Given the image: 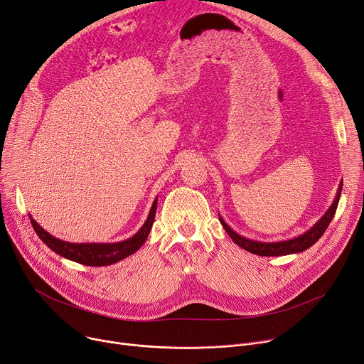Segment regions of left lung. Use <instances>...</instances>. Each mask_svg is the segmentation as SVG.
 Here are the masks:
<instances>
[{
    "label": "left lung",
    "mask_w": 364,
    "mask_h": 364,
    "mask_svg": "<svg viewBox=\"0 0 364 364\" xmlns=\"http://www.w3.org/2000/svg\"><path fill=\"white\" fill-rule=\"evenodd\" d=\"M341 190H343V181L340 184V188L336 191V198L333 200V203L329 206V209L326 210V213L321 218V220L314 224L309 231H306L304 234L296 237V238H289L285 241H274V243H263V241H255L250 238H246L243 235L237 234L232 228H230L227 225V223L220 216V221L224 227V230L227 231V234L232 238L234 243L237 246H240L241 249H245L253 255L257 256H284V255H293V253H300L304 252L306 249H309L310 246H313L316 241L323 235V232L326 231L328 225L331 224L332 218L336 212L338 208V202H340V196H341Z\"/></svg>",
    "instance_id": "left-lung-1"
}]
</instances>
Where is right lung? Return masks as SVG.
Masks as SVG:
<instances>
[{"instance_id":"1","label":"right lung","mask_w":364,"mask_h":364,"mask_svg":"<svg viewBox=\"0 0 364 364\" xmlns=\"http://www.w3.org/2000/svg\"><path fill=\"white\" fill-rule=\"evenodd\" d=\"M156 205L158 200L155 199L143 227L133 237L119 241V243H68V241H63L46 232L32 218L31 223L39 238L57 255L86 266H108L123 260L143 246L155 221Z\"/></svg>"}]
</instances>
